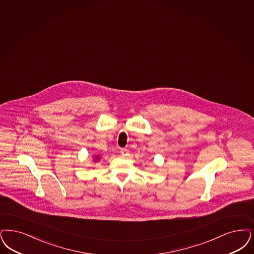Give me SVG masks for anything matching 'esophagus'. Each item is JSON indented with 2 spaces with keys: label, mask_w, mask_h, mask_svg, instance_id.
I'll return each mask as SVG.
<instances>
[{
  "label": "esophagus",
  "mask_w": 254,
  "mask_h": 254,
  "mask_svg": "<svg viewBox=\"0 0 254 254\" xmlns=\"http://www.w3.org/2000/svg\"><path fill=\"white\" fill-rule=\"evenodd\" d=\"M120 153H121V155H122V156H127V154H128V150H127V149H126V148H121Z\"/></svg>",
  "instance_id": "esophagus-1"
}]
</instances>
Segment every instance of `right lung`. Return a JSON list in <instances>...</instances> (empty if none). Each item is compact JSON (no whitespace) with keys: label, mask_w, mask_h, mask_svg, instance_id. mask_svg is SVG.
<instances>
[{"label":"right lung","mask_w":254,"mask_h":254,"mask_svg":"<svg viewBox=\"0 0 254 254\" xmlns=\"http://www.w3.org/2000/svg\"><path fill=\"white\" fill-rule=\"evenodd\" d=\"M94 159H95V160H98V159H99V157H98V156H96Z\"/></svg>","instance_id":"1"}]
</instances>
